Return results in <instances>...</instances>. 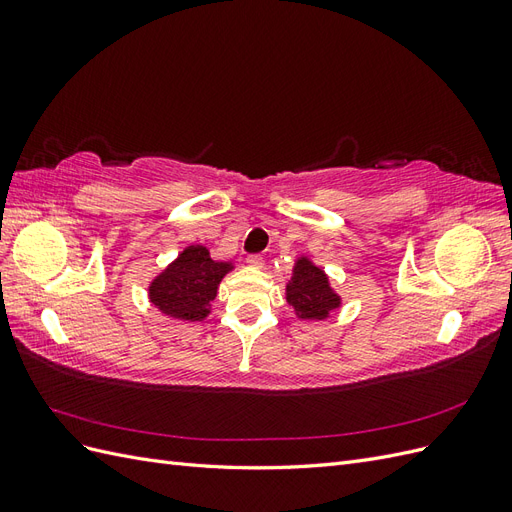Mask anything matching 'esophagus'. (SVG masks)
I'll use <instances>...</instances> for the list:
<instances>
[{"label":"esophagus","instance_id":"obj_1","mask_svg":"<svg viewBox=\"0 0 512 512\" xmlns=\"http://www.w3.org/2000/svg\"><path fill=\"white\" fill-rule=\"evenodd\" d=\"M245 262H247V265H250V267H254V269H260L262 262H265V260H262L260 254H250V256L245 258Z\"/></svg>","mask_w":512,"mask_h":512}]
</instances>
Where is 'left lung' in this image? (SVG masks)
Segmentation results:
<instances>
[{"mask_svg":"<svg viewBox=\"0 0 512 512\" xmlns=\"http://www.w3.org/2000/svg\"><path fill=\"white\" fill-rule=\"evenodd\" d=\"M286 301L301 320H324L342 305L329 277L309 258H299L286 284Z\"/></svg>","mask_w":512,"mask_h":512,"instance_id":"obj_1","label":"left lung"}]
</instances>
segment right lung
Instances as JSON below:
<instances>
[{
    "instance_id": "1",
    "label": "right lung",
    "mask_w": 512,
    "mask_h": 512,
    "mask_svg": "<svg viewBox=\"0 0 512 512\" xmlns=\"http://www.w3.org/2000/svg\"><path fill=\"white\" fill-rule=\"evenodd\" d=\"M230 262L209 256L205 245H190L149 284V299L162 314L177 320H205Z\"/></svg>"
}]
</instances>
